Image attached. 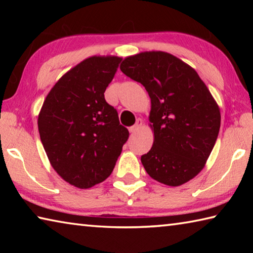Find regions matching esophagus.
Here are the masks:
<instances>
[{"mask_svg":"<svg viewBox=\"0 0 253 253\" xmlns=\"http://www.w3.org/2000/svg\"><path fill=\"white\" fill-rule=\"evenodd\" d=\"M142 125H143V121L140 118H138L136 121V123H135V125H132L131 127H129V131L131 132V134H134V132H136L137 130L139 129L140 127H142Z\"/></svg>","mask_w":253,"mask_h":253,"instance_id":"esophagus-1","label":"esophagus"}]
</instances>
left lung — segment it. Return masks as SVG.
Wrapping results in <instances>:
<instances>
[{
    "instance_id": "1",
    "label": "left lung",
    "mask_w": 253,
    "mask_h": 253,
    "mask_svg": "<svg viewBox=\"0 0 253 253\" xmlns=\"http://www.w3.org/2000/svg\"><path fill=\"white\" fill-rule=\"evenodd\" d=\"M121 70L151 97L153 147L140 157L152 178L178 186L204 168L220 130L219 106L193 68L163 51L126 58Z\"/></svg>"
}]
</instances>
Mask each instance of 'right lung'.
<instances>
[{"instance_id":"right-lung-1","label":"right lung","mask_w":253,"mask_h":253,"mask_svg":"<svg viewBox=\"0 0 253 253\" xmlns=\"http://www.w3.org/2000/svg\"><path fill=\"white\" fill-rule=\"evenodd\" d=\"M122 58L90 57L59 79L38 118L49 161L71 185L89 188L113 172L129 131L105 99Z\"/></svg>"}]
</instances>
